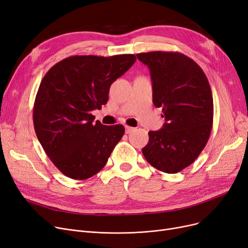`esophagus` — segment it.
<instances>
[{
    "label": "esophagus",
    "instance_id": "esophagus-1",
    "mask_svg": "<svg viewBox=\"0 0 248 248\" xmlns=\"http://www.w3.org/2000/svg\"><path fill=\"white\" fill-rule=\"evenodd\" d=\"M134 131H135V127L125 125V134H131V133H133Z\"/></svg>",
    "mask_w": 248,
    "mask_h": 248
}]
</instances>
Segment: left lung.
<instances>
[{"instance_id":"left-lung-1","label":"left lung","mask_w":248,"mask_h":248,"mask_svg":"<svg viewBox=\"0 0 248 248\" xmlns=\"http://www.w3.org/2000/svg\"><path fill=\"white\" fill-rule=\"evenodd\" d=\"M137 57L150 69L153 103L162 108L166 123L149 132L142 148L146 160L158 170L175 174L198 158L213 124V97L199 65L179 52L154 51Z\"/></svg>"}]
</instances>
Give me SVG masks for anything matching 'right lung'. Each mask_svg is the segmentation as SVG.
Instances as JSON below:
<instances>
[{"mask_svg":"<svg viewBox=\"0 0 248 248\" xmlns=\"http://www.w3.org/2000/svg\"><path fill=\"white\" fill-rule=\"evenodd\" d=\"M136 60L134 54L74 55L56 63L43 77L33 108L34 128L63 175L85 180L108 163L124 127L94 123L91 111L107 104L110 85Z\"/></svg>","mask_w":248,"mask_h":248,"instance_id":"1","label":"right lung"}]
</instances>
